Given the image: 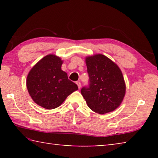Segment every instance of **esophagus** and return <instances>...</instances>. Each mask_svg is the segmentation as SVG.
<instances>
[{
	"label": "esophagus",
	"instance_id": "esophagus-1",
	"mask_svg": "<svg viewBox=\"0 0 158 158\" xmlns=\"http://www.w3.org/2000/svg\"><path fill=\"white\" fill-rule=\"evenodd\" d=\"M76 84H77V85H78V88H79V89H80V88H81V82L78 81H77V82H76Z\"/></svg>",
	"mask_w": 158,
	"mask_h": 158
}]
</instances>
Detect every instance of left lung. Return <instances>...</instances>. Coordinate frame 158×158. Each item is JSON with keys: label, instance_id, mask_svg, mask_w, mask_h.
<instances>
[{"label": "left lung", "instance_id": "obj_1", "mask_svg": "<svg viewBox=\"0 0 158 158\" xmlns=\"http://www.w3.org/2000/svg\"><path fill=\"white\" fill-rule=\"evenodd\" d=\"M89 85L81 93L89 107L100 114L113 111L121 105L125 94V84L121 69L102 54L85 58Z\"/></svg>", "mask_w": 158, "mask_h": 158}]
</instances>
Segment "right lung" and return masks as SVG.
<instances>
[{
    "mask_svg": "<svg viewBox=\"0 0 158 158\" xmlns=\"http://www.w3.org/2000/svg\"><path fill=\"white\" fill-rule=\"evenodd\" d=\"M63 61L55 55H47L29 72L26 86L37 105L47 109L58 107L69 95L78 90L76 84L61 69Z\"/></svg>",
    "mask_w": 158,
    "mask_h": 158,
    "instance_id": "right-lung-1",
    "label": "right lung"
}]
</instances>
